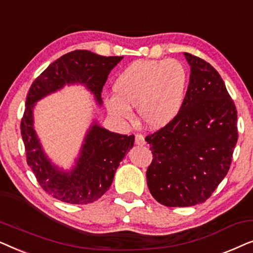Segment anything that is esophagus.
I'll return each instance as SVG.
<instances>
[{"instance_id":"1","label":"esophagus","mask_w":253,"mask_h":253,"mask_svg":"<svg viewBox=\"0 0 253 253\" xmlns=\"http://www.w3.org/2000/svg\"><path fill=\"white\" fill-rule=\"evenodd\" d=\"M134 143L137 145H144L145 144V139H144V136L140 133H137L136 136H134Z\"/></svg>"}]
</instances>
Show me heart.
Listing matches in <instances>:
<instances>
[{
	"instance_id": "heart-1",
	"label": "heart",
	"mask_w": 253,
	"mask_h": 253,
	"mask_svg": "<svg viewBox=\"0 0 253 253\" xmlns=\"http://www.w3.org/2000/svg\"><path fill=\"white\" fill-rule=\"evenodd\" d=\"M188 72L176 60L137 61L114 83V95L106 99L108 112L119 120H131L130 107L151 129H160L177 116L184 101Z\"/></svg>"
}]
</instances>
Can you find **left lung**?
<instances>
[{
	"label": "left lung",
	"instance_id": "1",
	"mask_svg": "<svg viewBox=\"0 0 253 253\" xmlns=\"http://www.w3.org/2000/svg\"><path fill=\"white\" fill-rule=\"evenodd\" d=\"M184 56L191 74L181 110L145 138L153 155L148 189L168 207L209 199L229 170L238 138L236 106L219 72L203 58Z\"/></svg>",
	"mask_w": 253,
	"mask_h": 253
}]
</instances>
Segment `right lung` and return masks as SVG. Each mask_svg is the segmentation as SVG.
<instances>
[{
    "label": "right lung",
    "instance_id": "right-lung-1",
    "mask_svg": "<svg viewBox=\"0 0 253 253\" xmlns=\"http://www.w3.org/2000/svg\"><path fill=\"white\" fill-rule=\"evenodd\" d=\"M122 58L101 56L83 49L70 51L41 72L27 93L20 122L27 165L41 188L61 202L86 205L103 196L112 185L120 162L133 146L134 136L110 132L94 123L86 134L76 167L69 172L61 171L50 164L37 138L33 129L34 103L65 84L81 83L94 94L100 105L109 72Z\"/></svg>",
    "mask_w": 253,
    "mask_h": 253
}]
</instances>
